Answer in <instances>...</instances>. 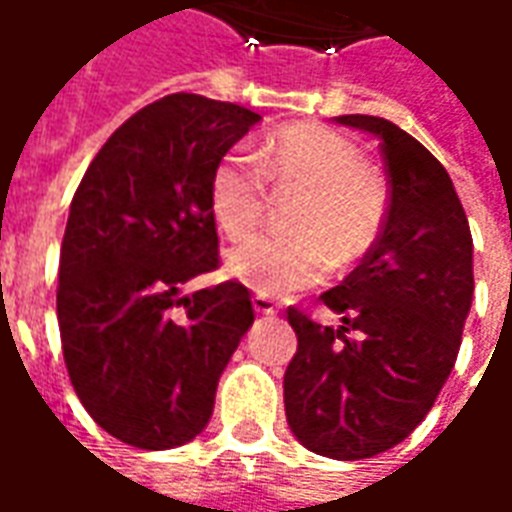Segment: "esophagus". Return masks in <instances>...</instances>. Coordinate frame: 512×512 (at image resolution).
<instances>
[{
    "mask_svg": "<svg viewBox=\"0 0 512 512\" xmlns=\"http://www.w3.org/2000/svg\"><path fill=\"white\" fill-rule=\"evenodd\" d=\"M253 309L259 312V315H276V301L273 298H267V295H253Z\"/></svg>",
    "mask_w": 512,
    "mask_h": 512,
    "instance_id": "1",
    "label": "esophagus"
}]
</instances>
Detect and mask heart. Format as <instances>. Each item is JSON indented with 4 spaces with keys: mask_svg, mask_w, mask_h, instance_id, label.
I'll return each mask as SVG.
<instances>
[{
    "mask_svg": "<svg viewBox=\"0 0 512 512\" xmlns=\"http://www.w3.org/2000/svg\"><path fill=\"white\" fill-rule=\"evenodd\" d=\"M267 181L276 192L303 189L290 222L301 234L250 239L228 253V276L259 295L284 298L315 287L334 262L362 259L379 239L384 192L354 144L326 125H287L262 158L228 153L211 172L209 206L228 239H245L264 222Z\"/></svg>",
    "mask_w": 512,
    "mask_h": 512,
    "instance_id": "heart-1",
    "label": "heart"
}]
</instances>
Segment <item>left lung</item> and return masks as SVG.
<instances>
[{
	"mask_svg": "<svg viewBox=\"0 0 512 512\" xmlns=\"http://www.w3.org/2000/svg\"><path fill=\"white\" fill-rule=\"evenodd\" d=\"M379 139L390 203L376 245L320 298L343 326L290 309L298 351L284 373L292 435L331 460L393 449L449 379L474 298V242L449 172L379 116H334Z\"/></svg>",
	"mask_w": 512,
	"mask_h": 512,
	"instance_id": "obj_1",
	"label": "left lung"
}]
</instances>
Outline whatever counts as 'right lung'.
Returning a JSON list of instances; mask_svg holds the SVG:
<instances>
[{"label": "right lung", "mask_w": 512, "mask_h": 512, "mask_svg": "<svg viewBox=\"0 0 512 512\" xmlns=\"http://www.w3.org/2000/svg\"><path fill=\"white\" fill-rule=\"evenodd\" d=\"M262 116L169 94L102 144L69 209L58 270L66 370L116 440L164 451L195 440L253 326L242 284L183 292L217 267L211 172Z\"/></svg>", "instance_id": "1"}]
</instances>
